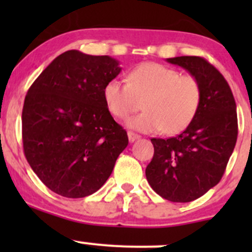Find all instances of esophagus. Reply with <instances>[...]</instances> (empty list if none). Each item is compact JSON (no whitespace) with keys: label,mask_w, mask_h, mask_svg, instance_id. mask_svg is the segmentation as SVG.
Masks as SVG:
<instances>
[{"label":"esophagus","mask_w":252,"mask_h":252,"mask_svg":"<svg viewBox=\"0 0 252 252\" xmlns=\"http://www.w3.org/2000/svg\"><path fill=\"white\" fill-rule=\"evenodd\" d=\"M128 138H129V141L134 142L135 140H138V139H140V135H139V134L133 133V131H128Z\"/></svg>","instance_id":"34e87169"}]
</instances>
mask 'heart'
Listing matches in <instances>:
<instances>
[{
    "label": "heart",
    "mask_w": 252,
    "mask_h": 252,
    "mask_svg": "<svg viewBox=\"0 0 252 252\" xmlns=\"http://www.w3.org/2000/svg\"><path fill=\"white\" fill-rule=\"evenodd\" d=\"M103 98L111 113L121 119L145 108L129 119L130 128L175 135L194 121L201 105L202 88L192 75H183L159 63H142L128 73L126 83L117 79L108 81Z\"/></svg>",
    "instance_id": "obj_1"
}]
</instances>
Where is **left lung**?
I'll return each instance as SVG.
<instances>
[{
    "instance_id": "8db88e82",
    "label": "left lung",
    "mask_w": 252,
    "mask_h": 252,
    "mask_svg": "<svg viewBox=\"0 0 252 252\" xmlns=\"http://www.w3.org/2000/svg\"><path fill=\"white\" fill-rule=\"evenodd\" d=\"M167 62L187 69L200 81L202 100L190 126L169 139H151L155 154L146 167L152 189L172 202H190L217 185L238 138V117L224 77L205 58L182 56Z\"/></svg>"
}]
</instances>
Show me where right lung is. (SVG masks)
I'll use <instances>...</instances> for the list:
<instances>
[{
    "label": "right lung",
    "instance_id": "add662e5",
    "mask_svg": "<svg viewBox=\"0 0 252 252\" xmlns=\"http://www.w3.org/2000/svg\"><path fill=\"white\" fill-rule=\"evenodd\" d=\"M121 69L110 56L65 51L28 90L22 113L25 158L61 196L79 199L97 191L128 146L126 131L103 98L105 85Z\"/></svg>",
    "mask_w": 252,
    "mask_h": 252
}]
</instances>
